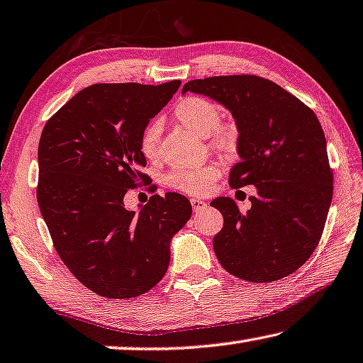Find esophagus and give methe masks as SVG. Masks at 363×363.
I'll list each match as a JSON object with an SVG mask.
<instances>
[{"label": "esophagus", "instance_id": "esophagus-1", "mask_svg": "<svg viewBox=\"0 0 363 363\" xmlns=\"http://www.w3.org/2000/svg\"><path fill=\"white\" fill-rule=\"evenodd\" d=\"M191 206H193V209L196 211V213H199V211H203L208 204H206L203 199H199V198H193V199H191Z\"/></svg>", "mask_w": 363, "mask_h": 363}]
</instances>
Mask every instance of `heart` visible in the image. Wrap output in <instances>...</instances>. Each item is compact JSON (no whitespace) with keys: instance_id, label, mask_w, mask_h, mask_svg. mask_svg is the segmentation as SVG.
Segmentation results:
<instances>
[{"instance_id":"heart-1","label":"heart","mask_w":363,"mask_h":363,"mask_svg":"<svg viewBox=\"0 0 363 363\" xmlns=\"http://www.w3.org/2000/svg\"><path fill=\"white\" fill-rule=\"evenodd\" d=\"M174 116L178 123L183 125L194 135L208 138L211 146L220 152H232L237 146L235 128L230 125H220L222 110L213 100L204 97H186L180 100L174 108ZM162 128L154 123L144 128L139 149L149 160H154L159 155V143ZM217 175L219 167L214 164H206L199 167H177L169 174V183L177 189L188 193H201L211 186Z\"/></svg>"}]
</instances>
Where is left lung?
Masks as SVG:
<instances>
[{
	"mask_svg": "<svg viewBox=\"0 0 363 363\" xmlns=\"http://www.w3.org/2000/svg\"><path fill=\"white\" fill-rule=\"evenodd\" d=\"M185 92L230 111L240 162L228 185L256 188L247 214L232 198L211 203L224 216L213 242L217 259L250 282L292 274L315 252L333 199L326 138L313 110L276 82L250 74L194 79L183 86Z\"/></svg>",
	"mask_w": 363,
	"mask_h": 363,
	"instance_id": "obj_1",
	"label": "left lung"
}]
</instances>
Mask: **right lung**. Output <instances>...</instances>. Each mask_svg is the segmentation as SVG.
<instances>
[{
  "mask_svg": "<svg viewBox=\"0 0 363 363\" xmlns=\"http://www.w3.org/2000/svg\"><path fill=\"white\" fill-rule=\"evenodd\" d=\"M180 81L159 86L94 84L43 128L37 201L57 253L77 281L102 297L133 298L165 276L170 242L191 217L178 193L154 194L135 213L128 188L146 180L139 139Z\"/></svg>",
  "mask_w": 363,
  "mask_h": 363,
  "instance_id": "right-lung-1",
  "label": "right lung"
}]
</instances>
